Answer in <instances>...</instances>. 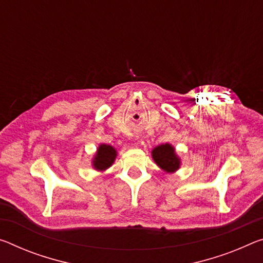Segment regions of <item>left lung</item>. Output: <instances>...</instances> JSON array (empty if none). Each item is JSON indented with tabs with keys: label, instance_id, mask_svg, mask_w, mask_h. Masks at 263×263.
Returning <instances> with one entry per match:
<instances>
[{
	"label": "left lung",
	"instance_id": "1",
	"mask_svg": "<svg viewBox=\"0 0 263 263\" xmlns=\"http://www.w3.org/2000/svg\"><path fill=\"white\" fill-rule=\"evenodd\" d=\"M152 159L166 173H174L180 168L181 159L173 145L168 143L158 145L151 152Z\"/></svg>",
	"mask_w": 263,
	"mask_h": 263
}]
</instances>
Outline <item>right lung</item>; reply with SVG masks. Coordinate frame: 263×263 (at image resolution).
Listing matches in <instances>:
<instances>
[{"mask_svg": "<svg viewBox=\"0 0 263 263\" xmlns=\"http://www.w3.org/2000/svg\"><path fill=\"white\" fill-rule=\"evenodd\" d=\"M116 158L117 149L114 146L109 144H101L91 160V165L98 172H104L114 165Z\"/></svg>", "mask_w": 263, "mask_h": 263, "instance_id": "add662e5", "label": "right lung"}]
</instances>
